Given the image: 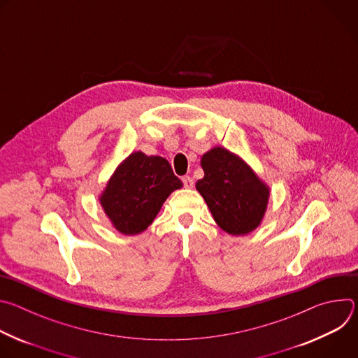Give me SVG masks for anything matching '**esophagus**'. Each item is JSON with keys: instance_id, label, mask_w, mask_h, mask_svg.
<instances>
[{"instance_id": "obj_1", "label": "esophagus", "mask_w": 358, "mask_h": 358, "mask_svg": "<svg viewBox=\"0 0 358 358\" xmlns=\"http://www.w3.org/2000/svg\"><path fill=\"white\" fill-rule=\"evenodd\" d=\"M182 182H184V187L185 188H192L194 187V180L191 177H184L182 178Z\"/></svg>"}]
</instances>
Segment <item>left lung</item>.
<instances>
[{
	"label": "left lung",
	"instance_id": "8db88e82",
	"mask_svg": "<svg viewBox=\"0 0 358 358\" xmlns=\"http://www.w3.org/2000/svg\"><path fill=\"white\" fill-rule=\"evenodd\" d=\"M203 177L195 188L221 229L238 236L257 229L266 213L269 187L239 156L214 147L201 157Z\"/></svg>",
	"mask_w": 358,
	"mask_h": 358
}]
</instances>
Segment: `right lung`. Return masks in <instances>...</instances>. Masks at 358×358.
<instances>
[{"label": "right lung", "mask_w": 358, "mask_h": 358, "mask_svg": "<svg viewBox=\"0 0 358 358\" xmlns=\"http://www.w3.org/2000/svg\"><path fill=\"white\" fill-rule=\"evenodd\" d=\"M181 187L166 159L134 151L117 166L99 201L115 229L137 235L155 221L169 195Z\"/></svg>", "instance_id": "obj_1"}]
</instances>
